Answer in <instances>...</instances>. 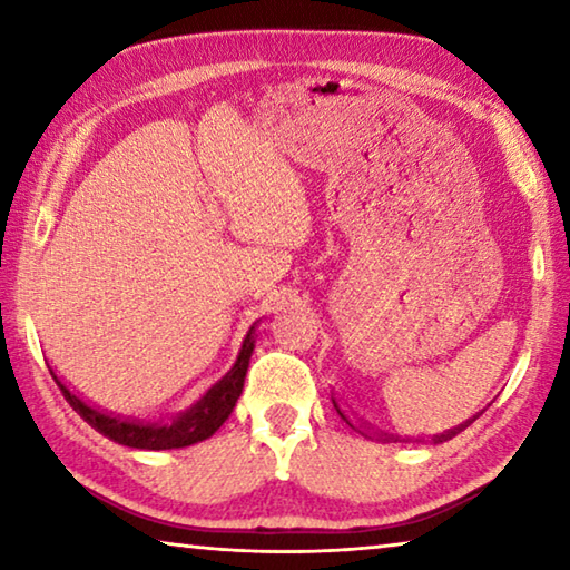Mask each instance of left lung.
Returning <instances> with one entry per match:
<instances>
[{
    "label": "left lung",
    "instance_id": "8db88e82",
    "mask_svg": "<svg viewBox=\"0 0 570 570\" xmlns=\"http://www.w3.org/2000/svg\"><path fill=\"white\" fill-rule=\"evenodd\" d=\"M334 407H336V412H340V414H342V420H346V424H352V422H350V417H346V414H344V412L340 410V404H336V400H334ZM470 422H472V420H470ZM470 422H465V424H460V428H455V430H450V432H445V435H438V438H435V442H445V440H450V438H455V435H458V432H460V430H465ZM360 426H364L367 430V432H370V428H366V424H360ZM352 428H354V424H352ZM354 430H358V428H354ZM362 435H364V438H370V435H366V433H362ZM382 440H394V438H387V435H382ZM397 440H400V438H397ZM397 440H394V442H397Z\"/></svg>",
    "mask_w": 570,
    "mask_h": 570
}]
</instances>
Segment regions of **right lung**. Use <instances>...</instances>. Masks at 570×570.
I'll use <instances>...</instances> for the list:
<instances>
[{
    "mask_svg": "<svg viewBox=\"0 0 570 570\" xmlns=\"http://www.w3.org/2000/svg\"><path fill=\"white\" fill-rule=\"evenodd\" d=\"M250 352H254V326H250L244 346H240L236 364L230 366V372L224 380L216 382L204 397H200L190 410L180 412L176 420L170 422H138L128 417H115V414L102 412L98 407H90L88 402H82L75 392L67 390V384L57 377V387L62 390L65 400L70 402V407L80 414V417L92 424L100 435L110 438L118 445L138 448V450H173V448H188L196 445L200 440H208L214 432L228 420V414L234 412L236 402L240 397V390H244L246 370Z\"/></svg>",
    "mask_w": 570,
    "mask_h": 570,
    "instance_id": "1",
    "label": "right lung"
}]
</instances>
